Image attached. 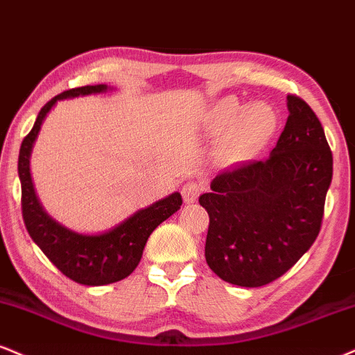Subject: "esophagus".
Listing matches in <instances>:
<instances>
[{
  "mask_svg": "<svg viewBox=\"0 0 355 355\" xmlns=\"http://www.w3.org/2000/svg\"><path fill=\"white\" fill-rule=\"evenodd\" d=\"M202 193V183L200 182H187L182 189V195L185 203H195L198 200V195Z\"/></svg>",
  "mask_w": 355,
  "mask_h": 355,
  "instance_id": "obj_1",
  "label": "esophagus"
}]
</instances>
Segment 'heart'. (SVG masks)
<instances>
[{"mask_svg":"<svg viewBox=\"0 0 355 355\" xmlns=\"http://www.w3.org/2000/svg\"><path fill=\"white\" fill-rule=\"evenodd\" d=\"M210 135L220 137L221 155L233 164L254 159L266 147L277 129V114L268 102L241 104L234 97H225L211 105L207 114Z\"/></svg>","mask_w":355,"mask_h":355,"instance_id":"obj_1","label":"heart"}]
</instances>
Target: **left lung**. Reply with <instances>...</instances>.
<instances>
[{"instance_id":"1","label":"left lung","mask_w":355,"mask_h":355,"mask_svg":"<svg viewBox=\"0 0 355 355\" xmlns=\"http://www.w3.org/2000/svg\"><path fill=\"white\" fill-rule=\"evenodd\" d=\"M288 121L266 160L213 178L205 258L226 283L259 288L313 246L332 180V152L313 109L288 96Z\"/></svg>"}]
</instances>
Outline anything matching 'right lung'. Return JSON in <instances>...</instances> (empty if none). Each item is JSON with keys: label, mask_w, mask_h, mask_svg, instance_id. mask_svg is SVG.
<instances>
[{"label": "right lung", "mask_w": 355, "mask_h": 355, "mask_svg": "<svg viewBox=\"0 0 355 355\" xmlns=\"http://www.w3.org/2000/svg\"><path fill=\"white\" fill-rule=\"evenodd\" d=\"M112 91L105 84L71 89L51 99L37 114L33 129L21 144L18 173L21 180V207L29 236L49 261L69 279L85 286L117 283L135 270L142 258L145 243L162 221L180 210L182 195L173 191L165 198L140 208L119 225L102 233H79L55 221L42 208L31 177V153L41 125L59 101Z\"/></svg>", "instance_id": "1"}]
</instances>
